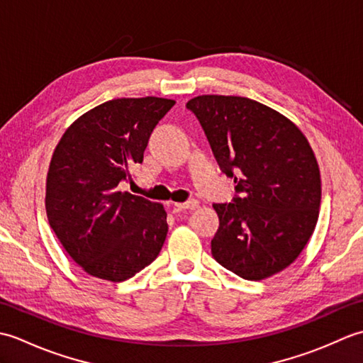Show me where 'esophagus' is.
<instances>
[{
  "label": "esophagus",
  "mask_w": 363,
  "mask_h": 363,
  "mask_svg": "<svg viewBox=\"0 0 363 363\" xmlns=\"http://www.w3.org/2000/svg\"><path fill=\"white\" fill-rule=\"evenodd\" d=\"M196 207H198L196 199H189L186 203L174 204V211H195Z\"/></svg>",
  "instance_id": "obj_1"
}]
</instances>
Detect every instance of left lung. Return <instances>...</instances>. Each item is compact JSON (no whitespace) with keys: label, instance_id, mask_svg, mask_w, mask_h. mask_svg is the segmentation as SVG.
Wrapping results in <instances>:
<instances>
[{"label":"left lung","instance_id":"1","mask_svg":"<svg viewBox=\"0 0 363 363\" xmlns=\"http://www.w3.org/2000/svg\"><path fill=\"white\" fill-rule=\"evenodd\" d=\"M220 169L233 177V203L213 204L220 228L212 256L229 272L260 281L304 250L318 220L321 179L304 134L269 107L242 96L190 99Z\"/></svg>","mask_w":363,"mask_h":363}]
</instances>
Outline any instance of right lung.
<instances>
[{"mask_svg": "<svg viewBox=\"0 0 363 363\" xmlns=\"http://www.w3.org/2000/svg\"><path fill=\"white\" fill-rule=\"evenodd\" d=\"M173 99L118 98L65 130L46 177V215L70 257L99 279L121 282L159 256L168 233L164 206L120 190L143 162L152 129Z\"/></svg>", "mask_w": 363, "mask_h": 363, "instance_id": "add662e5", "label": "right lung"}]
</instances>
